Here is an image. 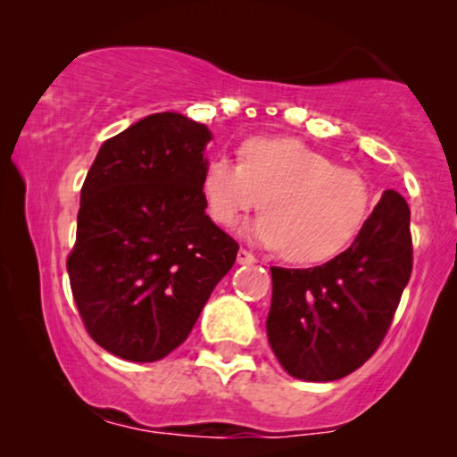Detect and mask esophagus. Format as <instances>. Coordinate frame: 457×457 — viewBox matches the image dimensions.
I'll return each instance as SVG.
<instances>
[{
    "mask_svg": "<svg viewBox=\"0 0 457 457\" xmlns=\"http://www.w3.org/2000/svg\"><path fill=\"white\" fill-rule=\"evenodd\" d=\"M236 262H238V264H255V255L253 253H249V251L246 249H240L238 251V258H236Z\"/></svg>",
    "mask_w": 457,
    "mask_h": 457,
    "instance_id": "1",
    "label": "esophagus"
}]
</instances>
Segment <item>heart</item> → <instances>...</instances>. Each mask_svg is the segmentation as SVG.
Segmentation results:
<instances>
[{
  "mask_svg": "<svg viewBox=\"0 0 457 457\" xmlns=\"http://www.w3.org/2000/svg\"><path fill=\"white\" fill-rule=\"evenodd\" d=\"M199 187L219 225H232L260 204L264 214L246 225L245 236L283 251L296 264H320L342 253L363 228L371 202L359 171L335 165L295 137L245 141L238 162L212 156Z\"/></svg>",
  "mask_w": 457,
  "mask_h": 457,
  "instance_id": "heart-1",
  "label": "heart"
}]
</instances>
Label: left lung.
<instances>
[{"mask_svg": "<svg viewBox=\"0 0 457 457\" xmlns=\"http://www.w3.org/2000/svg\"><path fill=\"white\" fill-rule=\"evenodd\" d=\"M412 270L411 208L385 191L345 251L313 269L270 266L266 333L283 370L298 380L353 374L391 327Z\"/></svg>", "mask_w": 457, "mask_h": 457, "instance_id": "left-lung-1", "label": "left lung"}]
</instances>
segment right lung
<instances>
[{
  "label": "right lung",
  "instance_id": "add662e5",
  "mask_svg": "<svg viewBox=\"0 0 457 457\" xmlns=\"http://www.w3.org/2000/svg\"><path fill=\"white\" fill-rule=\"evenodd\" d=\"M211 129L152 113L107 139L81 188L66 269L87 333L133 363H154L195 327L238 245L211 221L202 171Z\"/></svg>",
  "mask_w": 457,
  "mask_h": 457
}]
</instances>
